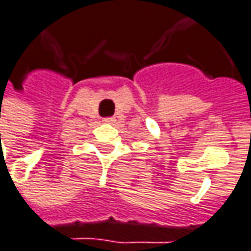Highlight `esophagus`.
Here are the masks:
<instances>
[{"instance_id":"1","label":"esophagus","mask_w":251,"mask_h":251,"mask_svg":"<svg viewBox=\"0 0 251 251\" xmlns=\"http://www.w3.org/2000/svg\"><path fill=\"white\" fill-rule=\"evenodd\" d=\"M104 121H105V123H114L116 118H114V117H107V118H104Z\"/></svg>"}]
</instances>
